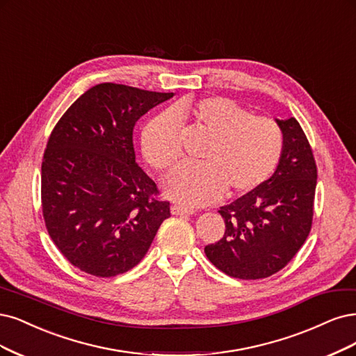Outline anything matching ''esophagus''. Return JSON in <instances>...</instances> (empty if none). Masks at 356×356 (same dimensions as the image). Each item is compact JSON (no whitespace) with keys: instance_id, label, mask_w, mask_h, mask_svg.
I'll return each instance as SVG.
<instances>
[{"instance_id":"34e87169","label":"esophagus","mask_w":356,"mask_h":356,"mask_svg":"<svg viewBox=\"0 0 356 356\" xmlns=\"http://www.w3.org/2000/svg\"><path fill=\"white\" fill-rule=\"evenodd\" d=\"M170 213L172 215H193L194 209H191V207H187V206H182V204H174L172 207H170Z\"/></svg>"}]
</instances>
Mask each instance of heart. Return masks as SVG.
Masks as SVG:
<instances>
[{
	"instance_id": "b5f03b06",
	"label": "heart",
	"mask_w": 356,
	"mask_h": 356,
	"mask_svg": "<svg viewBox=\"0 0 356 356\" xmlns=\"http://www.w3.org/2000/svg\"><path fill=\"white\" fill-rule=\"evenodd\" d=\"M178 116H190L207 143L199 154L200 165L181 166L168 175V197L184 204H206L225 190L228 197H237L274 172L283 152V131L275 120L253 116L225 97L184 100L147 122L141 153L156 170L170 169L182 156Z\"/></svg>"
}]
</instances>
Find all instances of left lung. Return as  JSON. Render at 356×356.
<instances>
[{
  "mask_svg": "<svg viewBox=\"0 0 356 356\" xmlns=\"http://www.w3.org/2000/svg\"><path fill=\"white\" fill-rule=\"evenodd\" d=\"M283 152L273 177L218 211L224 237L204 248L219 271L240 280L266 278L283 269L308 238L316 187L312 149L295 118L275 119Z\"/></svg>",
  "mask_w": 356,
  "mask_h": 356,
  "instance_id": "8db88e82",
  "label": "left lung"
}]
</instances>
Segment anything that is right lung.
Segmentation results:
<instances>
[{"instance_id": "1", "label": "right lung", "mask_w": 356, "mask_h": 356, "mask_svg": "<svg viewBox=\"0 0 356 356\" xmlns=\"http://www.w3.org/2000/svg\"><path fill=\"white\" fill-rule=\"evenodd\" d=\"M174 92L99 83L54 127L42 159L45 227L66 259L95 277L136 266L170 216L154 181L136 162V122Z\"/></svg>"}]
</instances>
